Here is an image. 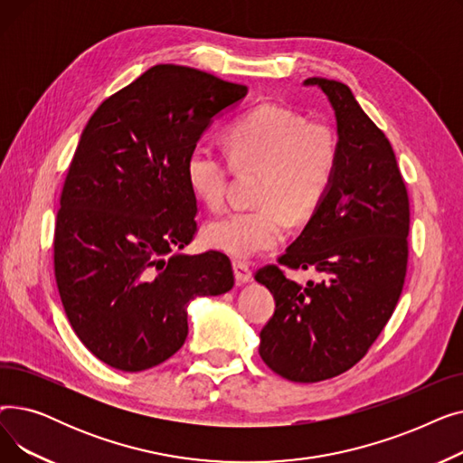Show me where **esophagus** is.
<instances>
[{"mask_svg": "<svg viewBox=\"0 0 463 463\" xmlns=\"http://www.w3.org/2000/svg\"><path fill=\"white\" fill-rule=\"evenodd\" d=\"M232 269H234V278H236L238 285L248 283L251 279V276H253L250 266L246 262H241V260H234L232 262Z\"/></svg>", "mask_w": 463, "mask_h": 463, "instance_id": "obj_1", "label": "esophagus"}]
</instances>
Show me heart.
<instances>
[{
  "label": "heart",
  "mask_w": 463,
  "mask_h": 463,
  "mask_svg": "<svg viewBox=\"0 0 463 463\" xmlns=\"http://www.w3.org/2000/svg\"><path fill=\"white\" fill-rule=\"evenodd\" d=\"M227 148L236 170L260 168L259 206L212 219L203 236L215 251L250 259L281 244L288 215L307 219L319 208L337 166V138L323 121H306L293 110L266 103L234 121ZM231 165L212 144L199 142L191 150L187 182L208 208L225 203Z\"/></svg>",
  "instance_id": "1"
}]
</instances>
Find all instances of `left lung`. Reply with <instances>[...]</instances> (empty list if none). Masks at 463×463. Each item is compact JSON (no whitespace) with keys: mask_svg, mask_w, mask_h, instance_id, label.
Here are the masks:
<instances>
[{"mask_svg":"<svg viewBox=\"0 0 463 463\" xmlns=\"http://www.w3.org/2000/svg\"><path fill=\"white\" fill-rule=\"evenodd\" d=\"M304 84L319 86L335 112L337 166L278 262L322 281L297 284L276 264L255 274L276 298L259 354L288 381L319 383L351 370L392 317L407 272L409 197L391 142L351 90L319 77Z\"/></svg>","mask_w":463,"mask_h":463,"instance_id":"8db88e82","label":"left lung"}]
</instances>
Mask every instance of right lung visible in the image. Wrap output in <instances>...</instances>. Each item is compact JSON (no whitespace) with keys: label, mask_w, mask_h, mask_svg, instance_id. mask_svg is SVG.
Here are the masks:
<instances>
[{"label":"right lung","mask_w":463,"mask_h":463,"mask_svg":"<svg viewBox=\"0 0 463 463\" xmlns=\"http://www.w3.org/2000/svg\"><path fill=\"white\" fill-rule=\"evenodd\" d=\"M248 88L161 63L86 124L54 229V274L80 342L121 372L150 370L187 337V306L234 285L227 255L175 253L197 232L187 157Z\"/></svg>","instance_id":"obj_1"}]
</instances>
